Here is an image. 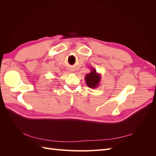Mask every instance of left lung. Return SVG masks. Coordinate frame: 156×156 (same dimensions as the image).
Returning <instances> with one entry per match:
<instances>
[{"label":"left lung","mask_w":156,"mask_h":156,"mask_svg":"<svg viewBox=\"0 0 156 156\" xmlns=\"http://www.w3.org/2000/svg\"><path fill=\"white\" fill-rule=\"evenodd\" d=\"M101 76L99 74H97L95 69H92L90 73L87 74L85 77L86 82L89 87L91 88H94L98 86L100 82Z\"/></svg>","instance_id":"1"}]
</instances>
